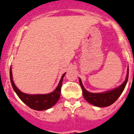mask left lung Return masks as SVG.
I'll return each mask as SVG.
<instances>
[{
    "label": "left lung",
    "instance_id": "8db88e82",
    "mask_svg": "<svg viewBox=\"0 0 134 134\" xmlns=\"http://www.w3.org/2000/svg\"><path fill=\"white\" fill-rule=\"evenodd\" d=\"M129 68H127L126 79H125V81L120 86L114 88V89L111 90V91L99 93H90V92L86 91L85 88V87H84L82 83L81 79L79 78V82H80V86H81L82 88L84 98L89 103L92 104V105L96 106V107H108L109 105H112L115 101H116L117 99L119 97V96L123 93V91H124V88H125V86H126V84L127 82Z\"/></svg>",
    "mask_w": 134,
    "mask_h": 134
}]
</instances>
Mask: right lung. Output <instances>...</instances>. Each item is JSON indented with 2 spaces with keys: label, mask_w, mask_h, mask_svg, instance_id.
I'll use <instances>...</instances> for the list:
<instances>
[{
  "label": "right lung",
  "mask_w": 134,
  "mask_h": 134,
  "mask_svg": "<svg viewBox=\"0 0 134 134\" xmlns=\"http://www.w3.org/2000/svg\"><path fill=\"white\" fill-rule=\"evenodd\" d=\"M66 73L62 76L59 84L53 92L48 94H29L21 92L16 86L13 80L11 67L10 68V79L12 86L16 94L18 95L19 99L25 103L28 107L37 111H43L48 109L52 107L59 100L61 93V86L63 81V78Z\"/></svg>",
  "instance_id": "add662e5"
}]
</instances>
